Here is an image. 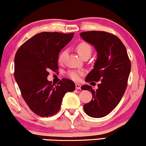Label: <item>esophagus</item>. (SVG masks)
<instances>
[{
	"mask_svg": "<svg viewBox=\"0 0 146 146\" xmlns=\"http://www.w3.org/2000/svg\"><path fill=\"white\" fill-rule=\"evenodd\" d=\"M75 88H76V89H80L81 88V84L76 83L75 84Z\"/></svg>",
	"mask_w": 146,
	"mask_h": 146,
	"instance_id": "34e87169",
	"label": "esophagus"
}]
</instances>
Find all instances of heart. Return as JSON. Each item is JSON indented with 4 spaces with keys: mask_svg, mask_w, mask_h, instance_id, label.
<instances>
[{
    "mask_svg": "<svg viewBox=\"0 0 146 146\" xmlns=\"http://www.w3.org/2000/svg\"><path fill=\"white\" fill-rule=\"evenodd\" d=\"M76 49L82 58L85 56H90L92 53V47L91 46L86 42H81L76 46ZM65 56H66V51H63L60 53L59 58H58V61L59 62H62L64 60ZM83 75V72L82 71H76V70H72L68 72V75L69 78L75 81H78L80 80L82 75Z\"/></svg>",
    "mask_w": 146,
    "mask_h": 146,
    "instance_id": "1",
    "label": "heart"
}]
</instances>
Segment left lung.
<instances>
[{"instance_id": "8db88e82", "label": "left lung", "mask_w": 146, "mask_h": 146, "mask_svg": "<svg viewBox=\"0 0 146 146\" xmlns=\"http://www.w3.org/2000/svg\"><path fill=\"white\" fill-rule=\"evenodd\" d=\"M80 35L84 40L94 46L98 53L94 68L85 81L101 82L95 90L88 85L81 87L93 95L91 101L84 105V110L88 116L100 118L109 114L121 101L126 89L131 64L124 44L115 35L98 31Z\"/></svg>"}]
</instances>
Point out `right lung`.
Returning a JSON list of instances; mask_svg holds the SVG:
<instances>
[{
  "label": "right lung",
  "instance_id": "add662e5",
  "mask_svg": "<svg viewBox=\"0 0 146 146\" xmlns=\"http://www.w3.org/2000/svg\"><path fill=\"white\" fill-rule=\"evenodd\" d=\"M74 33L42 32L18 48L14 59V78L23 98L35 114L48 117L59 111L67 92L75 89L74 82L62 79L57 85L48 81V70H58L61 49L71 40Z\"/></svg>",
  "mask_w": 146,
  "mask_h": 146
}]
</instances>
